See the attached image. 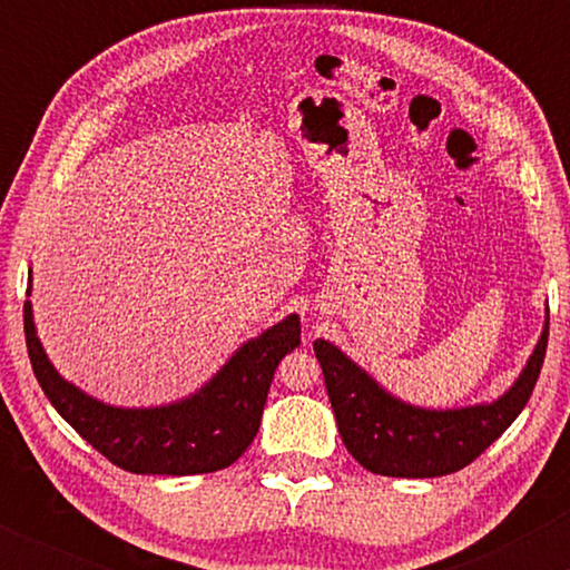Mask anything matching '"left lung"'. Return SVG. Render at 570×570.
<instances>
[{
    "label": "left lung",
    "instance_id": "obj_1",
    "mask_svg": "<svg viewBox=\"0 0 570 570\" xmlns=\"http://www.w3.org/2000/svg\"><path fill=\"white\" fill-rule=\"evenodd\" d=\"M547 335L549 311L525 367L499 399L448 410L417 407L394 396L330 340L318 337L313 351L348 453L372 474L426 480L469 466L512 426L539 381Z\"/></svg>",
    "mask_w": 570,
    "mask_h": 570
}]
</instances>
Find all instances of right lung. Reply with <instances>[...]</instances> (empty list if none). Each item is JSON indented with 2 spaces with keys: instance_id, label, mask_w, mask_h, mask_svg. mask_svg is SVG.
Segmentation results:
<instances>
[{
  "instance_id": "obj_1",
  "label": "right lung",
  "mask_w": 570,
  "mask_h": 570,
  "mask_svg": "<svg viewBox=\"0 0 570 570\" xmlns=\"http://www.w3.org/2000/svg\"><path fill=\"white\" fill-rule=\"evenodd\" d=\"M23 330L31 370L58 415L115 466L168 476L219 472L238 461L257 436L278 362L299 345V316L289 313L246 340L195 394L155 407H115L53 367L39 343L31 299L23 305Z\"/></svg>"
}]
</instances>
